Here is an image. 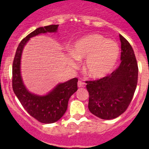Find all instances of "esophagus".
Masks as SVG:
<instances>
[{
  "label": "esophagus",
  "mask_w": 149,
  "mask_h": 149,
  "mask_svg": "<svg viewBox=\"0 0 149 149\" xmlns=\"http://www.w3.org/2000/svg\"><path fill=\"white\" fill-rule=\"evenodd\" d=\"M78 86H79V88L84 87L85 86V84H84L82 81H78Z\"/></svg>",
  "instance_id": "esophagus-1"
}]
</instances>
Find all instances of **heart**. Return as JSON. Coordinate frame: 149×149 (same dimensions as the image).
I'll list each match as a JSON object with an SVG mask.
<instances>
[{
    "instance_id": "obj_1",
    "label": "heart",
    "mask_w": 149,
    "mask_h": 149,
    "mask_svg": "<svg viewBox=\"0 0 149 149\" xmlns=\"http://www.w3.org/2000/svg\"><path fill=\"white\" fill-rule=\"evenodd\" d=\"M119 54L120 47L115 42L100 34H91L75 43L73 52L68 55V63L75 67L79 59L86 58L84 64L86 73L90 77L98 79L112 70Z\"/></svg>"
}]
</instances>
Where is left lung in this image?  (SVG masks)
Listing matches in <instances>:
<instances>
[{"instance_id": "left-lung-1", "label": "left lung", "mask_w": 149, "mask_h": 149, "mask_svg": "<svg viewBox=\"0 0 149 149\" xmlns=\"http://www.w3.org/2000/svg\"><path fill=\"white\" fill-rule=\"evenodd\" d=\"M121 63L111 74L100 79L86 81L89 94L88 109L104 120L118 118L128 107L138 83L137 61L130 43L120 34Z\"/></svg>"}]
</instances>
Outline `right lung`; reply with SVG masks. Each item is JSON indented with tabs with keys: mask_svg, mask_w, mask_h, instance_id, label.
<instances>
[{
	"mask_svg": "<svg viewBox=\"0 0 149 149\" xmlns=\"http://www.w3.org/2000/svg\"><path fill=\"white\" fill-rule=\"evenodd\" d=\"M58 25L52 24L37 28L21 41L16 49L12 66V87L15 94L25 110L32 118L42 123H53L61 119L67 110L70 97L78 89V79L74 78L60 84L44 97L34 95L26 89L20 72L21 55L24 46L34 36L41 33L55 32Z\"/></svg>",
	"mask_w": 149,
	"mask_h": 149,
	"instance_id": "right-lung-1",
	"label": "right lung"
}]
</instances>
